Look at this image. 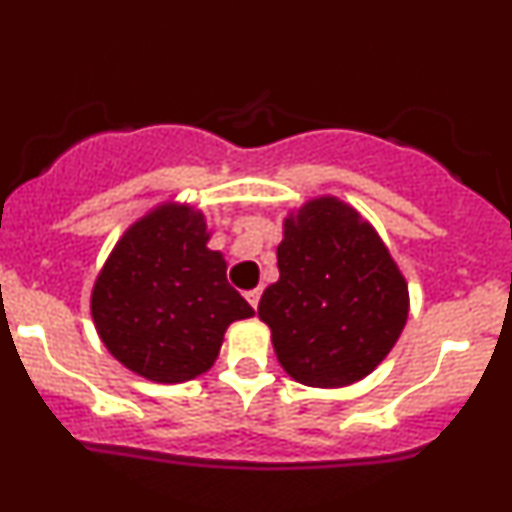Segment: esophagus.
<instances>
[{"instance_id": "obj_1", "label": "esophagus", "mask_w": 512, "mask_h": 512, "mask_svg": "<svg viewBox=\"0 0 512 512\" xmlns=\"http://www.w3.org/2000/svg\"><path fill=\"white\" fill-rule=\"evenodd\" d=\"M260 297H262V289H260V287H257V289H250V292L245 294V299L250 301L252 309H257V306H260Z\"/></svg>"}]
</instances>
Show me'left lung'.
<instances>
[{"mask_svg":"<svg viewBox=\"0 0 512 512\" xmlns=\"http://www.w3.org/2000/svg\"><path fill=\"white\" fill-rule=\"evenodd\" d=\"M277 267L257 314L279 365L309 387H346L373 373L410 311L405 277L373 225L338 198H314L284 218Z\"/></svg>","mask_w":512,"mask_h":512,"instance_id":"8db88e82","label":"left lung"}]
</instances>
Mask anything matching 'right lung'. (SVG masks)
I'll list each match as a JSON object with an SVG mask.
<instances>
[{"label":"right lung","mask_w":512,"mask_h":512,"mask_svg":"<svg viewBox=\"0 0 512 512\" xmlns=\"http://www.w3.org/2000/svg\"><path fill=\"white\" fill-rule=\"evenodd\" d=\"M206 218L161 203L129 225L95 279L90 311L105 348L154 383H186L218 358L225 328L255 316L208 250Z\"/></svg>","instance_id":"obj_1"}]
</instances>
